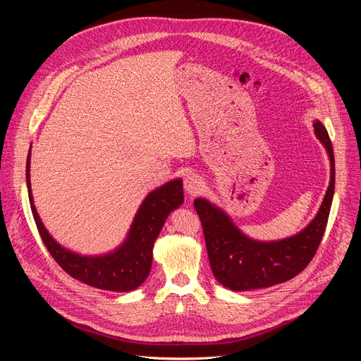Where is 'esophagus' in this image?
<instances>
[{
	"mask_svg": "<svg viewBox=\"0 0 361 361\" xmlns=\"http://www.w3.org/2000/svg\"><path fill=\"white\" fill-rule=\"evenodd\" d=\"M184 188L190 195H197L202 191L204 188V181L201 180V177L198 174L194 173H188L184 177Z\"/></svg>",
	"mask_w": 361,
	"mask_h": 361,
	"instance_id": "34e87169",
	"label": "esophagus"
}]
</instances>
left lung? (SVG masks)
<instances>
[{
	"instance_id": "8db88e82",
	"label": "left lung",
	"mask_w": 361,
	"mask_h": 361,
	"mask_svg": "<svg viewBox=\"0 0 361 361\" xmlns=\"http://www.w3.org/2000/svg\"><path fill=\"white\" fill-rule=\"evenodd\" d=\"M314 134L327 149L330 184L316 217L297 234L274 241L245 235L230 216L205 198H195L209 260L216 280L233 291L267 288L301 273L314 257L326 231L334 195V152L324 126L316 120Z\"/></svg>"
}]
</instances>
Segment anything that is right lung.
<instances>
[{"mask_svg":"<svg viewBox=\"0 0 361 361\" xmlns=\"http://www.w3.org/2000/svg\"><path fill=\"white\" fill-rule=\"evenodd\" d=\"M30 163L31 148L27 157V188L31 212L47 250L59 266L73 279L99 290L124 293L140 287L151 270L154 243L171 212L184 202L183 180L174 178L147 194L126 240L116 250L99 255H81L59 244L44 227L32 200Z\"/></svg>","mask_w":361,"mask_h":361,"instance_id":"right-lung-1","label":"right lung"}]
</instances>
